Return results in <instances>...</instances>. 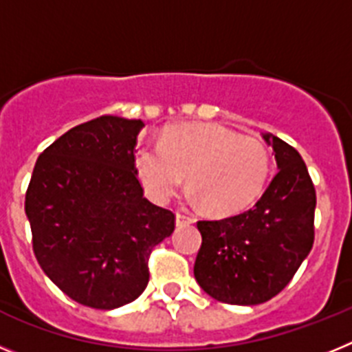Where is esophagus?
<instances>
[{
  "mask_svg": "<svg viewBox=\"0 0 352 352\" xmlns=\"http://www.w3.org/2000/svg\"><path fill=\"white\" fill-rule=\"evenodd\" d=\"M190 223H194V219H192L190 214L186 213H176V226L178 227H183V226H190Z\"/></svg>",
  "mask_w": 352,
  "mask_h": 352,
  "instance_id": "34e87169",
  "label": "esophagus"
}]
</instances>
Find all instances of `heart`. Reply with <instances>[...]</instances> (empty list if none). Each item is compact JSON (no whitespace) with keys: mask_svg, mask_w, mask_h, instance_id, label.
<instances>
[{"mask_svg":"<svg viewBox=\"0 0 352 352\" xmlns=\"http://www.w3.org/2000/svg\"><path fill=\"white\" fill-rule=\"evenodd\" d=\"M133 166L146 194L167 203L183 179L192 203L227 217L250 206L268 182L272 158L257 139L214 123H183L164 130L160 144L135 149Z\"/></svg>","mask_w":352,"mask_h":352,"instance_id":"1","label":"heart"}]
</instances>
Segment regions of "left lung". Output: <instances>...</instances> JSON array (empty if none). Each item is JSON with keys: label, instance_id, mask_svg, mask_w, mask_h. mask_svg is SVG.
<instances>
[{"label": "left lung", "instance_id": "1", "mask_svg": "<svg viewBox=\"0 0 352 352\" xmlns=\"http://www.w3.org/2000/svg\"><path fill=\"white\" fill-rule=\"evenodd\" d=\"M278 173L254 208L222 220H201L194 276L206 294L229 305H259L291 282L314 245L316 190L296 149L273 133Z\"/></svg>", "mask_w": 352, "mask_h": 352}]
</instances>
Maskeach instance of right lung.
Here are the masks:
<instances>
[{
	"mask_svg": "<svg viewBox=\"0 0 352 352\" xmlns=\"http://www.w3.org/2000/svg\"><path fill=\"white\" fill-rule=\"evenodd\" d=\"M144 123L100 116L43 149L26 192L33 250L74 301L113 310L138 300L148 257L174 231V213L142 195L133 148Z\"/></svg>",
	"mask_w": 352,
	"mask_h": 352,
	"instance_id": "right-lung-1",
	"label": "right lung"
}]
</instances>
